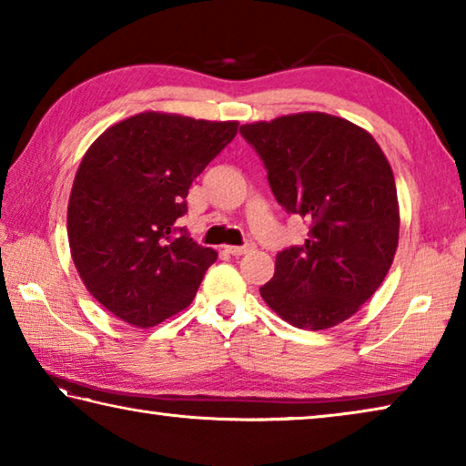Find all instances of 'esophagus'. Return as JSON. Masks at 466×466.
Masks as SVG:
<instances>
[{"instance_id":"34e87169","label":"esophagus","mask_w":466,"mask_h":466,"mask_svg":"<svg viewBox=\"0 0 466 466\" xmlns=\"http://www.w3.org/2000/svg\"><path fill=\"white\" fill-rule=\"evenodd\" d=\"M226 250L230 252L232 257H242V255H248V252L255 250V242H247V244H242V247H226Z\"/></svg>"}]
</instances>
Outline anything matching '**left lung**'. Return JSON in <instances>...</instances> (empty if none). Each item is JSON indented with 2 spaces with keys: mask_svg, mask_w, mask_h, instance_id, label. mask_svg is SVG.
<instances>
[{
  "mask_svg": "<svg viewBox=\"0 0 466 466\" xmlns=\"http://www.w3.org/2000/svg\"><path fill=\"white\" fill-rule=\"evenodd\" d=\"M275 199L309 224V238L275 257L261 288L271 310L298 329L335 327L380 288L399 244L390 164L358 125L298 113L242 125Z\"/></svg>",
  "mask_w": 466,
  "mask_h": 466,
  "instance_id": "8db88e82",
  "label": "left lung"
}]
</instances>
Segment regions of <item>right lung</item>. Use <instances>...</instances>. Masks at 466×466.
Returning a JSON list of instances; mask_svg holds the SVG:
<instances>
[{"instance_id":"1","label":"right lung","mask_w":466,"mask_h":466,"mask_svg":"<svg viewBox=\"0 0 466 466\" xmlns=\"http://www.w3.org/2000/svg\"><path fill=\"white\" fill-rule=\"evenodd\" d=\"M238 131L236 121L139 113L108 127L82 157L67 238L90 294L133 327H154L193 302L218 252L177 219L193 180Z\"/></svg>"}]
</instances>
